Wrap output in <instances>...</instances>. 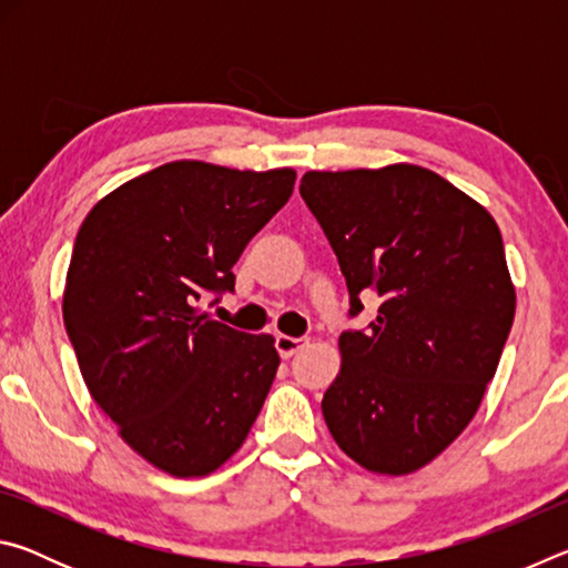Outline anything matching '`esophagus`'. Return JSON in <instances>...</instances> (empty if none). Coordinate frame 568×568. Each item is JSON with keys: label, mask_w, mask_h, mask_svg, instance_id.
I'll list each match as a JSON object with an SVG mask.
<instances>
[{"label": "esophagus", "mask_w": 568, "mask_h": 568, "mask_svg": "<svg viewBox=\"0 0 568 568\" xmlns=\"http://www.w3.org/2000/svg\"><path fill=\"white\" fill-rule=\"evenodd\" d=\"M303 345H307V338H293V335H277L275 338V348L283 355V358H291V355L301 351Z\"/></svg>", "instance_id": "1"}]
</instances>
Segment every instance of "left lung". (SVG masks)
<instances>
[{
	"label": "left lung",
	"mask_w": 568,
	"mask_h": 568,
	"mask_svg": "<svg viewBox=\"0 0 568 568\" xmlns=\"http://www.w3.org/2000/svg\"><path fill=\"white\" fill-rule=\"evenodd\" d=\"M301 197L351 295L381 297L365 331L341 333L323 418L355 464L403 476L460 436L484 400L516 313L496 220L418 165L305 172Z\"/></svg>",
	"instance_id": "left-lung-1"
}]
</instances>
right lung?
<instances>
[{
    "mask_svg": "<svg viewBox=\"0 0 568 568\" xmlns=\"http://www.w3.org/2000/svg\"><path fill=\"white\" fill-rule=\"evenodd\" d=\"M293 185L291 168L178 160L102 197L77 233L62 315L82 378L124 444L170 476L223 466L273 386V335L197 303L235 291L233 265Z\"/></svg>",
    "mask_w": 568,
    "mask_h": 568,
    "instance_id": "add662e5",
    "label": "right lung"
}]
</instances>
